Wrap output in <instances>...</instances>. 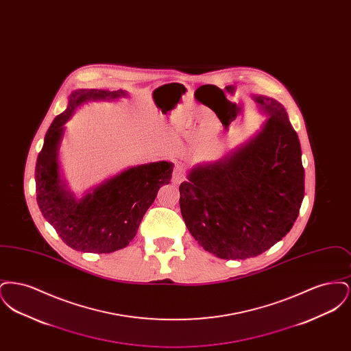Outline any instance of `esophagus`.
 Segmentation results:
<instances>
[{
  "instance_id": "obj_1",
  "label": "esophagus",
  "mask_w": 351,
  "mask_h": 351,
  "mask_svg": "<svg viewBox=\"0 0 351 351\" xmlns=\"http://www.w3.org/2000/svg\"><path fill=\"white\" fill-rule=\"evenodd\" d=\"M185 178V168L182 163H176L172 172V183L180 184Z\"/></svg>"
}]
</instances>
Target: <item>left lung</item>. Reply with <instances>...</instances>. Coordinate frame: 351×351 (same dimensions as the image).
Returning <instances> with one entry per match:
<instances>
[{
  "label": "left lung",
  "instance_id": "obj_1",
  "mask_svg": "<svg viewBox=\"0 0 351 351\" xmlns=\"http://www.w3.org/2000/svg\"><path fill=\"white\" fill-rule=\"evenodd\" d=\"M266 122L213 163L189 169L179 186L184 222L221 259L261 255L292 229L304 199L299 136L283 105L252 95Z\"/></svg>",
  "mask_w": 351,
  "mask_h": 351
}]
</instances>
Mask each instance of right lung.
I'll list each match as a JSON object with an SVG mask.
<instances>
[{
  "label": "right lung",
  "mask_w": 351,
  "mask_h": 351,
  "mask_svg": "<svg viewBox=\"0 0 351 351\" xmlns=\"http://www.w3.org/2000/svg\"><path fill=\"white\" fill-rule=\"evenodd\" d=\"M126 90L76 89L69 95L67 109L53 119L45 136L35 166L39 209L71 249L108 254L126 247L160 186L169 183L173 165L154 162L126 168L84 193L69 191L60 175L59 149L66 122L88 101H114Z\"/></svg>",
  "instance_id": "1"
}]
</instances>
